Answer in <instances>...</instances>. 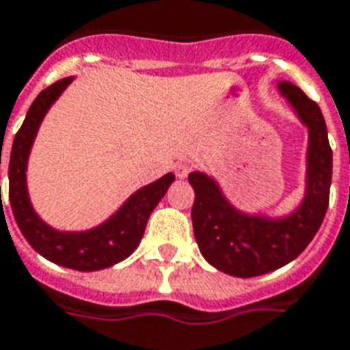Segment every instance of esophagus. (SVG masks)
I'll return each instance as SVG.
<instances>
[{
	"label": "esophagus",
	"instance_id": "obj_1",
	"mask_svg": "<svg viewBox=\"0 0 350 350\" xmlns=\"http://www.w3.org/2000/svg\"><path fill=\"white\" fill-rule=\"evenodd\" d=\"M193 170V165L187 161H180V163H176V167H174V172L178 178H187V174Z\"/></svg>",
	"mask_w": 350,
	"mask_h": 350
}]
</instances>
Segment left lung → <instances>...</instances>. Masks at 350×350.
I'll return each instance as SVG.
<instances>
[{
	"mask_svg": "<svg viewBox=\"0 0 350 350\" xmlns=\"http://www.w3.org/2000/svg\"><path fill=\"white\" fill-rule=\"evenodd\" d=\"M278 89L310 129L306 198L293 215L271 221L239 213L222 196L217 183L191 172L195 189L193 230L202 256L219 271L239 278L271 273L286 265L310 245L325 219L332 182V148L319 105L289 81Z\"/></svg>",
	"mask_w": 350,
	"mask_h": 350,
	"instance_id": "1",
	"label": "left lung"
}]
</instances>
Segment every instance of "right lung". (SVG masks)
I'll use <instances>...</instances> for the list:
<instances>
[{
    "instance_id": "right-lung-1",
    "label": "right lung",
    "mask_w": 350,
    "mask_h": 350,
    "mask_svg": "<svg viewBox=\"0 0 350 350\" xmlns=\"http://www.w3.org/2000/svg\"><path fill=\"white\" fill-rule=\"evenodd\" d=\"M72 77L59 79L40 92L31 103L22 128L18 129L9 157V200L12 215L23 237L31 247L46 260L76 271H98L115 265L128 258L141 243L150 213L159 204L174 174L163 176L161 180L150 183L137 191L109 221L90 232L64 234L44 224L31 208L27 187H25V167L31 144L37 135L46 111L63 92ZM1 165V154H0Z\"/></svg>"
}]
</instances>
